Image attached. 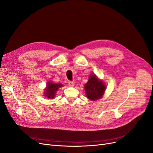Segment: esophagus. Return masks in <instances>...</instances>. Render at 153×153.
<instances>
[{"mask_svg":"<svg viewBox=\"0 0 153 153\" xmlns=\"http://www.w3.org/2000/svg\"><path fill=\"white\" fill-rule=\"evenodd\" d=\"M68 83V85L70 86V87H73L74 85H75V83H74L73 82L69 81Z\"/></svg>","mask_w":153,"mask_h":153,"instance_id":"1","label":"esophagus"}]
</instances>
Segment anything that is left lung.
I'll return each instance as SVG.
<instances>
[{
	"instance_id": "left-lung-1",
	"label": "left lung",
	"mask_w": 153,
	"mask_h": 153,
	"mask_svg": "<svg viewBox=\"0 0 153 153\" xmlns=\"http://www.w3.org/2000/svg\"><path fill=\"white\" fill-rule=\"evenodd\" d=\"M87 98L92 101L100 99L105 93L106 86L102 80L95 75H91L89 79L84 85Z\"/></svg>"
}]
</instances>
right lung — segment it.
Returning a JSON list of instances; mask_svg holds the SVG:
<instances>
[{
	"instance_id": "add662e5",
	"label": "right lung",
	"mask_w": 153,
	"mask_h": 153,
	"mask_svg": "<svg viewBox=\"0 0 153 153\" xmlns=\"http://www.w3.org/2000/svg\"><path fill=\"white\" fill-rule=\"evenodd\" d=\"M62 87V84H55L52 81L47 82V87L45 89L44 96L45 98L48 99H53L56 95V92L58 91L59 88Z\"/></svg>"
}]
</instances>
